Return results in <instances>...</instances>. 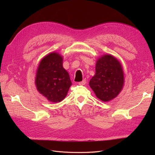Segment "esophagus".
<instances>
[{
	"instance_id": "1",
	"label": "esophagus",
	"mask_w": 155,
	"mask_h": 155,
	"mask_svg": "<svg viewBox=\"0 0 155 155\" xmlns=\"http://www.w3.org/2000/svg\"><path fill=\"white\" fill-rule=\"evenodd\" d=\"M87 83V81H86V79H84V80H83L82 81H81V82H79V85H85V84Z\"/></svg>"
}]
</instances>
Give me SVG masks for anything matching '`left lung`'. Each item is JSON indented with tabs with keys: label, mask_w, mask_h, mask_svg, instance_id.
I'll list each match as a JSON object with an SVG mask.
<instances>
[{
	"label": "left lung",
	"mask_w": 155,
	"mask_h": 155,
	"mask_svg": "<svg viewBox=\"0 0 155 155\" xmlns=\"http://www.w3.org/2000/svg\"><path fill=\"white\" fill-rule=\"evenodd\" d=\"M95 69V75L89 81L92 90L102 101L114 99L124 86L122 65L114 56L104 54L97 58Z\"/></svg>",
	"instance_id": "obj_1"
}]
</instances>
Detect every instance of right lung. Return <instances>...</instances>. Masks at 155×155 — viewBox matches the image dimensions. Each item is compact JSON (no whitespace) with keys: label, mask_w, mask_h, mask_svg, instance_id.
<instances>
[{"label":"right lung","mask_w":155,"mask_h":155,"mask_svg":"<svg viewBox=\"0 0 155 155\" xmlns=\"http://www.w3.org/2000/svg\"><path fill=\"white\" fill-rule=\"evenodd\" d=\"M63 56L54 51L42 58L37 69V90L51 103L63 100L72 85L69 74L63 67Z\"/></svg>","instance_id":"1"}]
</instances>
